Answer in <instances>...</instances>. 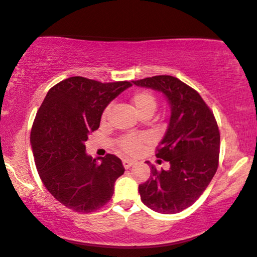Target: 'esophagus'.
I'll return each mask as SVG.
<instances>
[{"mask_svg": "<svg viewBox=\"0 0 257 257\" xmlns=\"http://www.w3.org/2000/svg\"><path fill=\"white\" fill-rule=\"evenodd\" d=\"M122 164H123L124 169H129L130 166L134 164V162L130 161V160H123V161H122Z\"/></svg>", "mask_w": 257, "mask_h": 257, "instance_id": "1", "label": "esophagus"}]
</instances>
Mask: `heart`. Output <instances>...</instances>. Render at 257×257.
<instances>
[{
  "instance_id": "1",
  "label": "heart",
  "mask_w": 257,
  "mask_h": 257,
  "mask_svg": "<svg viewBox=\"0 0 257 257\" xmlns=\"http://www.w3.org/2000/svg\"><path fill=\"white\" fill-rule=\"evenodd\" d=\"M130 102H132L134 109L140 116H143V115H153L157 108V99L156 96L154 95L153 93L149 91H139L136 92L130 99ZM110 107H107L104 109L102 114V118H107L108 114H109ZM144 143V140L142 137L139 136H128L124 137L120 141V149L123 151L124 154L128 155H134L139 153L141 148H142Z\"/></svg>"
}]
</instances>
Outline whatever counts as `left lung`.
<instances>
[{
	"mask_svg": "<svg viewBox=\"0 0 257 257\" xmlns=\"http://www.w3.org/2000/svg\"><path fill=\"white\" fill-rule=\"evenodd\" d=\"M133 84L162 92L171 108L156 153L170 169L158 171L151 165L150 178L139 186L141 199L155 212L179 213L201 196L218 169L220 133L215 117L199 93L171 75Z\"/></svg>",
	"mask_w": 257,
	"mask_h": 257,
	"instance_id": "left-lung-1",
	"label": "left lung"
}]
</instances>
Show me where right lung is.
I'll list each match as a JSON object with an SVG mask.
<instances>
[{"label":"right lung","mask_w":257,"mask_h":257,"mask_svg":"<svg viewBox=\"0 0 257 257\" xmlns=\"http://www.w3.org/2000/svg\"><path fill=\"white\" fill-rule=\"evenodd\" d=\"M130 86L71 77L50 89L36 114L30 141L39 177L58 201L75 212L91 213L106 205L123 175L120 158L111 154L92 158L85 142L99 128L104 108Z\"/></svg>","instance_id":"obj_1"}]
</instances>
